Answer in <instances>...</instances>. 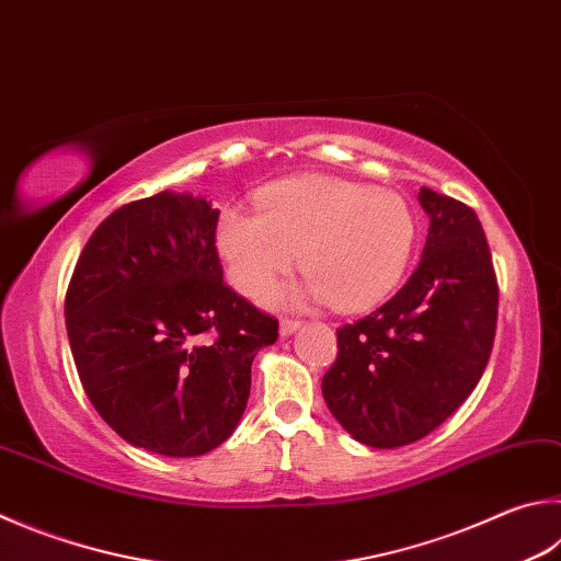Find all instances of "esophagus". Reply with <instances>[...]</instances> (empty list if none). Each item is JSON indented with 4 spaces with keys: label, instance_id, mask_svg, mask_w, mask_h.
<instances>
[{
    "label": "esophagus",
    "instance_id": "obj_1",
    "mask_svg": "<svg viewBox=\"0 0 561 561\" xmlns=\"http://www.w3.org/2000/svg\"><path fill=\"white\" fill-rule=\"evenodd\" d=\"M301 319H289V316H287V319H282V323H279V333L282 335H291V333H297L299 329H301Z\"/></svg>",
    "mask_w": 561,
    "mask_h": 561
}]
</instances>
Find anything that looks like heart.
<instances>
[{"label":"heart","mask_w":561,"mask_h":561,"mask_svg":"<svg viewBox=\"0 0 561 561\" xmlns=\"http://www.w3.org/2000/svg\"><path fill=\"white\" fill-rule=\"evenodd\" d=\"M260 210H222L216 245L232 287L257 297L299 252L309 272L294 299H329L365 311L390 294L410 264L416 222L404 198L363 183L309 174L260 193Z\"/></svg>","instance_id":"b5f03b06"}]
</instances>
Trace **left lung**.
Instances as JSON below:
<instances>
[{
    "label": "left lung",
    "instance_id": "left-lung-1",
    "mask_svg": "<svg viewBox=\"0 0 561 561\" xmlns=\"http://www.w3.org/2000/svg\"><path fill=\"white\" fill-rule=\"evenodd\" d=\"M422 260L380 309L335 329L323 400L353 439L394 449L432 434L466 402L491 358L497 277L473 208L432 188Z\"/></svg>",
    "mask_w": 561,
    "mask_h": 561
}]
</instances>
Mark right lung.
Listing matches in <instances>:
<instances>
[{"mask_svg": "<svg viewBox=\"0 0 561 561\" xmlns=\"http://www.w3.org/2000/svg\"><path fill=\"white\" fill-rule=\"evenodd\" d=\"M220 210L188 193L125 203L70 274L66 329L88 400L131 446L201 456L228 439L279 321L222 282Z\"/></svg>", "mask_w": 561, "mask_h": 561, "instance_id": "add662e5", "label": "right lung"}]
</instances>
